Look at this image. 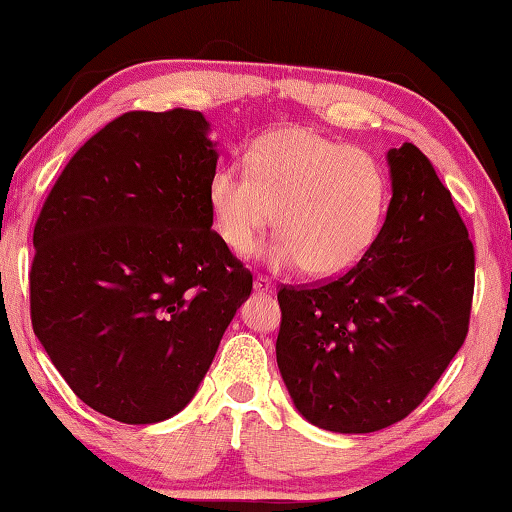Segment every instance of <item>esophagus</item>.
I'll return each mask as SVG.
<instances>
[{
	"mask_svg": "<svg viewBox=\"0 0 512 512\" xmlns=\"http://www.w3.org/2000/svg\"><path fill=\"white\" fill-rule=\"evenodd\" d=\"M255 291L257 294H273L275 291V287H273V282L269 280V278H264V275H257L255 278Z\"/></svg>",
	"mask_w": 512,
	"mask_h": 512,
	"instance_id": "1",
	"label": "esophagus"
}]
</instances>
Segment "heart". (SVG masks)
Here are the masks:
<instances>
[{"label":"heart","instance_id":"b5f03b06","mask_svg":"<svg viewBox=\"0 0 512 512\" xmlns=\"http://www.w3.org/2000/svg\"><path fill=\"white\" fill-rule=\"evenodd\" d=\"M246 161L248 170L218 166L207 184L214 227L232 253L253 255L278 221L275 269L335 278L362 262L389 205V180L369 152L285 127L250 143Z\"/></svg>","mask_w":512,"mask_h":512}]
</instances>
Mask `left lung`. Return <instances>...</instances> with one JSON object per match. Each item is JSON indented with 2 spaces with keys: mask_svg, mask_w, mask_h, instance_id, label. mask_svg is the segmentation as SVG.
I'll list each match as a JSON object with an SVG mask.
<instances>
[{
  "mask_svg": "<svg viewBox=\"0 0 512 512\" xmlns=\"http://www.w3.org/2000/svg\"><path fill=\"white\" fill-rule=\"evenodd\" d=\"M392 200L362 262L314 287H282L275 355L296 410L332 433L410 415L460 351L474 246L417 145L387 152Z\"/></svg>",
  "mask_w": 512,
  "mask_h": 512,
  "instance_id": "obj_1",
  "label": "left lung"
}]
</instances>
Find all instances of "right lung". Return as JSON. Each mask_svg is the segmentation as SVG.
Here are the masks:
<instances>
[{
    "label": "right lung",
    "mask_w": 512,
    "mask_h": 512,
    "mask_svg": "<svg viewBox=\"0 0 512 512\" xmlns=\"http://www.w3.org/2000/svg\"><path fill=\"white\" fill-rule=\"evenodd\" d=\"M200 111H129L63 168L34 227L31 326L81 401L123 424L186 408L253 275L212 230Z\"/></svg>",
    "instance_id": "1"
}]
</instances>
